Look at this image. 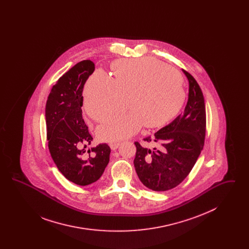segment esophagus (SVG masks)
Returning a JSON list of instances; mask_svg holds the SVG:
<instances>
[{"label": "esophagus", "instance_id": "1", "mask_svg": "<svg viewBox=\"0 0 249 249\" xmlns=\"http://www.w3.org/2000/svg\"><path fill=\"white\" fill-rule=\"evenodd\" d=\"M109 145H110V147H111V149H112V150H116V149H118V148H119V146L120 145V142H110V143H109Z\"/></svg>", "mask_w": 249, "mask_h": 249}]
</instances>
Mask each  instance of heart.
<instances>
[{
	"instance_id": "obj_1",
	"label": "heart",
	"mask_w": 249,
	"mask_h": 249,
	"mask_svg": "<svg viewBox=\"0 0 249 249\" xmlns=\"http://www.w3.org/2000/svg\"><path fill=\"white\" fill-rule=\"evenodd\" d=\"M115 79L102 70L95 71L84 89L88 114L97 121L119 114L125 101L131 111L109 119L98 129L101 140L128 138L145 124L157 128L174 119L183 107L186 93L177 70L155 58L120 59L114 64Z\"/></svg>"
}]
</instances>
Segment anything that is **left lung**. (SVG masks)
I'll use <instances>...</instances> for the list:
<instances>
[{
    "instance_id": "left-lung-1",
    "label": "left lung",
    "mask_w": 249,
    "mask_h": 249,
    "mask_svg": "<svg viewBox=\"0 0 249 249\" xmlns=\"http://www.w3.org/2000/svg\"><path fill=\"white\" fill-rule=\"evenodd\" d=\"M190 89L184 113L142 144L135 142L133 160L142 184L154 191H166L178 186L189 176L201 154L206 130L204 98L195 78L185 70Z\"/></svg>"
}]
</instances>
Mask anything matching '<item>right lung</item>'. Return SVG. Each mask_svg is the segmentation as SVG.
Here are the masks:
<instances>
[{
  "label": "right lung",
  "instance_id": "add662e5",
  "mask_svg": "<svg viewBox=\"0 0 249 249\" xmlns=\"http://www.w3.org/2000/svg\"><path fill=\"white\" fill-rule=\"evenodd\" d=\"M94 63H76L53 86L46 106L48 149L59 172L72 183L96 182L109 162L107 143L87 148L92 141L82 117L84 85L94 71Z\"/></svg>",
  "mask_w": 249,
  "mask_h": 249
}]
</instances>
